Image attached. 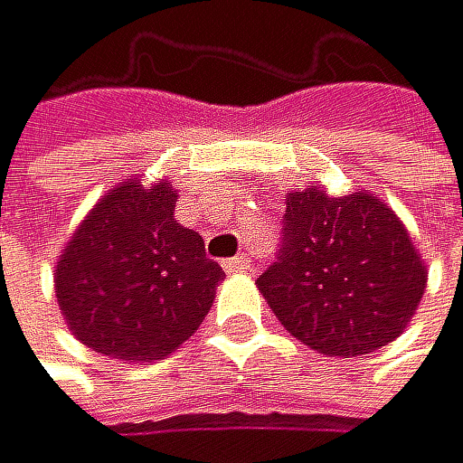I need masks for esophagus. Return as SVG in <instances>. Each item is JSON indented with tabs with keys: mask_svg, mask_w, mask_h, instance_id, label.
<instances>
[{
	"mask_svg": "<svg viewBox=\"0 0 463 463\" xmlns=\"http://www.w3.org/2000/svg\"><path fill=\"white\" fill-rule=\"evenodd\" d=\"M222 266H226V271H232V275H243V271L251 269V258H249V254H237V258L226 260Z\"/></svg>",
	"mask_w": 463,
	"mask_h": 463,
	"instance_id": "34e87169",
	"label": "esophagus"
}]
</instances>
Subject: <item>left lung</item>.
<instances>
[{
	"instance_id": "obj_1",
	"label": "left lung",
	"mask_w": 463,
	"mask_h": 463,
	"mask_svg": "<svg viewBox=\"0 0 463 463\" xmlns=\"http://www.w3.org/2000/svg\"><path fill=\"white\" fill-rule=\"evenodd\" d=\"M258 288L300 344L354 358L407 329L424 298L427 266L378 194L358 188L335 197L309 185L286 194L283 249Z\"/></svg>"
}]
</instances>
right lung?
Listing matches in <instances>:
<instances>
[{
  "instance_id": "right-lung-1",
  "label": "right lung",
  "mask_w": 463,
  "mask_h": 463,
  "mask_svg": "<svg viewBox=\"0 0 463 463\" xmlns=\"http://www.w3.org/2000/svg\"><path fill=\"white\" fill-rule=\"evenodd\" d=\"M168 180L114 185L71 234L53 269L71 335L126 364L163 361L192 337L226 278L194 229L175 220Z\"/></svg>"
}]
</instances>
